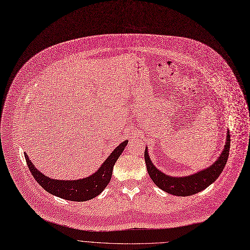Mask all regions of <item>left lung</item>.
<instances>
[{
    "label": "left lung",
    "mask_w": 250,
    "mask_h": 250,
    "mask_svg": "<svg viewBox=\"0 0 250 250\" xmlns=\"http://www.w3.org/2000/svg\"><path fill=\"white\" fill-rule=\"evenodd\" d=\"M230 148V134L227 130L225 146L221 152L218 159L206 169L196 172L194 174L184 177H172L164 174L159 169L153 165L147 147L145 148L144 158L147 167L148 174L160 189L167 192V193L173 194L176 196H190L207 188L210 184H212L221 174L229 155Z\"/></svg>",
    "instance_id": "left-lung-1"
}]
</instances>
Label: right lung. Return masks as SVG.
<instances>
[{"label":"right lung","instance_id":"1","mask_svg":"<svg viewBox=\"0 0 250 250\" xmlns=\"http://www.w3.org/2000/svg\"><path fill=\"white\" fill-rule=\"evenodd\" d=\"M128 140L123 141L114 149L109 157L103 162L100 168L89 177L78 180H57L52 179L38 170L24 153L27 165L35 180L49 193L60 198L71 201H87L98 196L106 188L112 177L113 167L121 153L127 146Z\"/></svg>","mask_w":250,"mask_h":250}]
</instances>
